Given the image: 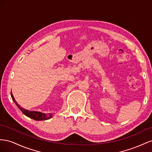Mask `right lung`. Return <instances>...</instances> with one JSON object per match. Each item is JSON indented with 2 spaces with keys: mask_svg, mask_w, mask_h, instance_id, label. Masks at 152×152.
Returning a JSON list of instances; mask_svg holds the SVG:
<instances>
[{
  "mask_svg": "<svg viewBox=\"0 0 152 152\" xmlns=\"http://www.w3.org/2000/svg\"><path fill=\"white\" fill-rule=\"evenodd\" d=\"M11 95L12 101L15 102V103L16 104V105L18 106V107L19 109L21 111V112L23 113L26 115L27 116L29 117V118H32L33 120H35L37 121H40V120H48L50 118H51L52 116H53V115L49 113V114H45V113H42L41 112H39V111H28L27 110H25L24 108H23L22 107H20V106L18 104L17 102L16 101V100L15 99L13 95H12V92L11 93Z\"/></svg>",
  "mask_w": 152,
  "mask_h": 152,
  "instance_id": "obj_1",
  "label": "right lung"
}]
</instances>
